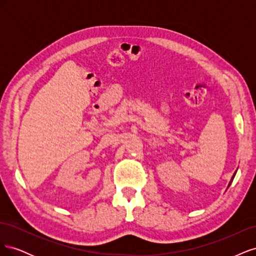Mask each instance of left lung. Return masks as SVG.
<instances>
[{
  "label": "left lung",
  "instance_id": "obj_1",
  "mask_svg": "<svg viewBox=\"0 0 256 256\" xmlns=\"http://www.w3.org/2000/svg\"><path fill=\"white\" fill-rule=\"evenodd\" d=\"M236 173H237V171H235V173L233 174V176H232V178H230V184H228V188L230 187V184H232V182H233V180H234V177H235V175H236Z\"/></svg>",
  "mask_w": 256,
  "mask_h": 256
}]
</instances>
